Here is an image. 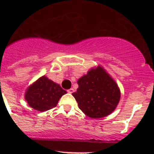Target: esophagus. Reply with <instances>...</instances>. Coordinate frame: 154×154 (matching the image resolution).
<instances>
[{
    "mask_svg": "<svg viewBox=\"0 0 154 154\" xmlns=\"http://www.w3.org/2000/svg\"><path fill=\"white\" fill-rule=\"evenodd\" d=\"M75 92V89H73V88H71V89H68V92H69V93H72V92Z\"/></svg>",
    "mask_w": 154,
    "mask_h": 154,
    "instance_id": "esophagus-1",
    "label": "esophagus"
}]
</instances>
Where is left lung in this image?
<instances>
[{"instance_id":"obj_1","label":"left lung","mask_w":154,"mask_h":154,"mask_svg":"<svg viewBox=\"0 0 154 154\" xmlns=\"http://www.w3.org/2000/svg\"><path fill=\"white\" fill-rule=\"evenodd\" d=\"M77 82L79 88L72 96L85 115L97 119L113 112L120 99V91L103 68L91 69Z\"/></svg>"}]
</instances>
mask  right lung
I'll return each mask as SVG.
<instances>
[{
	"instance_id": "add662e5",
	"label": "right lung",
	"mask_w": 154,
	"mask_h": 154,
	"mask_svg": "<svg viewBox=\"0 0 154 154\" xmlns=\"http://www.w3.org/2000/svg\"><path fill=\"white\" fill-rule=\"evenodd\" d=\"M66 91L45 76L32 84L25 93V99L31 108L43 112L57 106L58 100Z\"/></svg>"
}]
</instances>
